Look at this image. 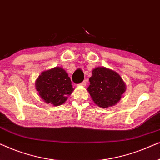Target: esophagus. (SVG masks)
Masks as SVG:
<instances>
[{"label": "esophagus", "mask_w": 160, "mask_h": 160, "mask_svg": "<svg viewBox=\"0 0 160 160\" xmlns=\"http://www.w3.org/2000/svg\"><path fill=\"white\" fill-rule=\"evenodd\" d=\"M87 79H85V80L84 81V82H82V83H81L80 85H82V86H83V87L86 86V84H87Z\"/></svg>", "instance_id": "34e87169"}]
</instances>
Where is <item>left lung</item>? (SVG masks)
Wrapping results in <instances>:
<instances>
[{"mask_svg": "<svg viewBox=\"0 0 160 160\" xmlns=\"http://www.w3.org/2000/svg\"><path fill=\"white\" fill-rule=\"evenodd\" d=\"M89 82L87 91L95 103L101 108L114 106L126 90L125 83L119 74L104 67L93 70Z\"/></svg>", "mask_w": 160, "mask_h": 160, "instance_id": "1", "label": "left lung"}]
</instances>
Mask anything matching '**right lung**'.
I'll return each instance as SVG.
<instances>
[{"label": "right lung", "instance_id": "1", "mask_svg": "<svg viewBox=\"0 0 160 160\" xmlns=\"http://www.w3.org/2000/svg\"><path fill=\"white\" fill-rule=\"evenodd\" d=\"M71 78L60 67L43 71L36 82L39 95L47 103L60 106L66 101L68 96L73 90Z\"/></svg>", "mask_w": 160, "mask_h": 160}]
</instances>
